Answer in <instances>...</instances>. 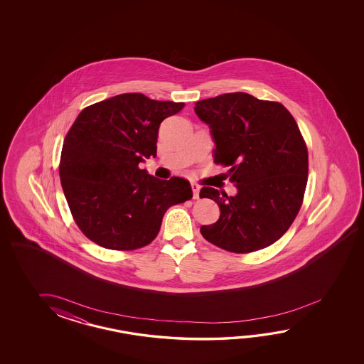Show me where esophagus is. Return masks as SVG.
<instances>
[{
  "label": "esophagus",
  "mask_w": 364,
  "mask_h": 364,
  "mask_svg": "<svg viewBox=\"0 0 364 364\" xmlns=\"http://www.w3.org/2000/svg\"><path fill=\"white\" fill-rule=\"evenodd\" d=\"M191 188H193V198L198 199L199 198V191H200V186L198 183H191Z\"/></svg>",
  "instance_id": "obj_1"
}]
</instances>
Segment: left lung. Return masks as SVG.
I'll return each mask as SVG.
<instances>
[{"label": "left lung", "instance_id": "1", "mask_svg": "<svg viewBox=\"0 0 364 364\" xmlns=\"http://www.w3.org/2000/svg\"><path fill=\"white\" fill-rule=\"evenodd\" d=\"M193 110L210 129L215 163L230 168L238 190L228 196L201 188L200 198L221 212L217 223L201 226V235L237 254L271 246L293 224L307 185L309 152L294 117L279 102L245 92L198 101Z\"/></svg>", "mask_w": 364, "mask_h": 364}]
</instances>
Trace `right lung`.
Here are the masks:
<instances>
[{
  "mask_svg": "<svg viewBox=\"0 0 364 364\" xmlns=\"http://www.w3.org/2000/svg\"><path fill=\"white\" fill-rule=\"evenodd\" d=\"M183 102L122 93L83 109L62 146L60 178L71 215L101 247H144L165 212L193 198L190 182L159 179L139 164L156 156L159 127Z\"/></svg>",
  "mask_w": 364,
  "mask_h": 364,
  "instance_id": "right-lung-1",
  "label": "right lung"
}]
</instances>
